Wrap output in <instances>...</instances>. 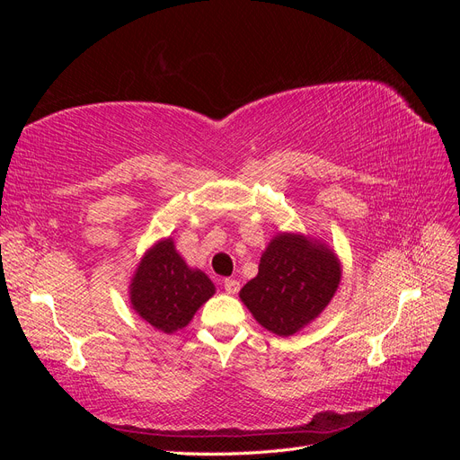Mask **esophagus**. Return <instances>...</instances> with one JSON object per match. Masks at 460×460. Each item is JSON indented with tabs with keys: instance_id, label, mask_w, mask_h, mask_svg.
Listing matches in <instances>:
<instances>
[{
	"instance_id": "obj_1",
	"label": "esophagus",
	"mask_w": 460,
	"mask_h": 460,
	"mask_svg": "<svg viewBox=\"0 0 460 460\" xmlns=\"http://www.w3.org/2000/svg\"><path fill=\"white\" fill-rule=\"evenodd\" d=\"M225 291H226V294H230V296L238 294V291H240V282L235 280V278H226V280H225Z\"/></svg>"
}]
</instances>
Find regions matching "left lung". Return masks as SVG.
I'll list each match as a JSON object with an SVG mask.
<instances>
[{
    "mask_svg": "<svg viewBox=\"0 0 460 460\" xmlns=\"http://www.w3.org/2000/svg\"><path fill=\"white\" fill-rule=\"evenodd\" d=\"M340 262L330 249L297 234H280L261 257L259 274L240 297L257 323L291 336L324 311L340 284Z\"/></svg>",
    "mask_w": 460,
    "mask_h": 460,
    "instance_id": "1",
    "label": "left lung"
}]
</instances>
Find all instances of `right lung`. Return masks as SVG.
Wrapping results in <instances>:
<instances>
[{
    "label": "right lung",
    "instance_id": "1",
    "mask_svg": "<svg viewBox=\"0 0 460 460\" xmlns=\"http://www.w3.org/2000/svg\"><path fill=\"white\" fill-rule=\"evenodd\" d=\"M213 294V282L188 267L171 238L149 249L130 284L134 311L164 333L184 328Z\"/></svg>",
    "mask_w": 460,
    "mask_h": 460
}]
</instances>
